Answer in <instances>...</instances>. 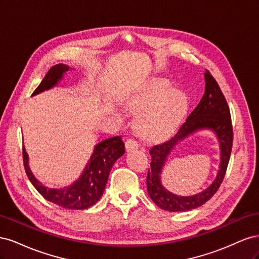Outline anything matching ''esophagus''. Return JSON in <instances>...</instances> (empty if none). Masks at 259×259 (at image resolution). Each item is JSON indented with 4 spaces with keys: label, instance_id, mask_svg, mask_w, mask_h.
I'll list each match as a JSON object with an SVG mask.
<instances>
[{
    "label": "esophagus",
    "instance_id": "1",
    "mask_svg": "<svg viewBox=\"0 0 259 259\" xmlns=\"http://www.w3.org/2000/svg\"><path fill=\"white\" fill-rule=\"evenodd\" d=\"M125 148H126L127 151L135 150V149L138 148V144H137L136 140L132 139V138H128L126 142H125Z\"/></svg>",
    "mask_w": 259,
    "mask_h": 259
}]
</instances>
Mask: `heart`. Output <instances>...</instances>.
Wrapping results in <instances>:
<instances>
[{
    "label": "heart",
    "instance_id": "heart-1",
    "mask_svg": "<svg viewBox=\"0 0 259 259\" xmlns=\"http://www.w3.org/2000/svg\"><path fill=\"white\" fill-rule=\"evenodd\" d=\"M131 106L146 111L137 123L140 134L156 139L168 134L177 124L186 109V97L183 93L171 91L166 81L156 80L133 97Z\"/></svg>",
    "mask_w": 259,
    "mask_h": 259
}]
</instances>
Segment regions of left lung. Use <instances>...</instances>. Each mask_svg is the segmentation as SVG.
Returning <instances> with one entry per match:
<instances>
[{
  "label": "left lung",
  "instance_id": "obj_1",
  "mask_svg": "<svg viewBox=\"0 0 259 259\" xmlns=\"http://www.w3.org/2000/svg\"><path fill=\"white\" fill-rule=\"evenodd\" d=\"M204 77L205 93L199 105L173 134L162 143L151 146L149 150L151 163L147 175L148 193L155 204L164 210L187 211L204 204L221 187L228 167L233 142L230 110L218 83L208 70L204 73ZM200 128H209L215 132L221 144V166L214 183L207 190L191 197H178L162 187L160 183L161 168L174 147Z\"/></svg>",
  "mask_w": 259,
  "mask_h": 259
}]
</instances>
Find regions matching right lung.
<instances>
[{"label":"right lung","mask_w":259,"mask_h":259,"mask_svg":"<svg viewBox=\"0 0 259 259\" xmlns=\"http://www.w3.org/2000/svg\"><path fill=\"white\" fill-rule=\"evenodd\" d=\"M68 70L69 67L62 64L53 66L32 95H36L38 93L53 88L61 80L62 75ZM124 152V143L121 136H114L103 140L94 149V152L81 177L71 186L59 190L48 189L37 182L29 168L28 154L25 148H22V160L29 180L45 200L64 208L86 209L97 203L101 198L111 167Z\"/></svg>","instance_id":"1"}]
</instances>
